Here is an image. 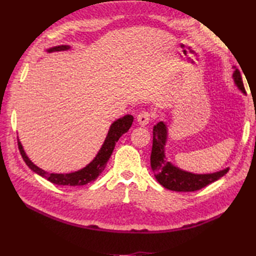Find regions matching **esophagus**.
Wrapping results in <instances>:
<instances>
[{
    "label": "esophagus",
    "mask_w": 256,
    "mask_h": 256,
    "mask_svg": "<svg viewBox=\"0 0 256 256\" xmlns=\"http://www.w3.org/2000/svg\"><path fill=\"white\" fill-rule=\"evenodd\" d=\"M152 116L148 112H142L138 116V122L140 125H148L150 121Z\"/></svg>",
    "instance_id": "obj_1"
}]
</instances>
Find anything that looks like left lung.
<instances>
[{"mask_svg":"<svg viewBox=\"0 0 256 256\" xmlns=\"http://www.w3.org/2000/svg\"><path fill=\"white\" fill-rule=\"evenodd\" d=\"M236 86L246 94L241 74L238 69L233 72ZM167 128L164 122L157 123L153 128V148L150 154V166L154 176L162 187L174 192H196L218 180L229 172V168L212 174H192L174 166L165 157Z\"/></svg>","mask_w":256,"mask_h":256,"instance_id":"8db88e82","label":"left lung"}]
</instances>
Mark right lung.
Returning a JSON list of instances; mask_svg holds the SVG:
<instances>
[{
	"label": "right lung",
	"instance_id": "1",
	"mask_svg": "<svg viewBox=\"0 0 256 256\" xmlns=\"http://www.w3.org/2000/svg\"><path fill=\"white\" fill-rule=\"evenodd\" d=\"M70 46L67 45H62V46H56L52 47L50 50H48V52H62V50H68ZM134 118L132 116H125L121 118H118L116 121H114L110 130H108V133L104 143H103L102 148H100L99 153L96 154L94 157V160H92L89 165H86L82 170H80L78 172H70V174H50L47 172L45 170H42V168L37 167L34 162H32V160L27 157L25 154V152L23 150V146H22L18 138V150L20 153L23 157L24 162H26V165L28 166L32 172H35L38 175H40L42 177L46 178L47 180H50V182L59 184V186H84V184H86L89 182H94L96 179L101 175V172L104 170V168L108 164V158L111 157L112 152L116 148V143L118 140V138L122 136L124 133H126L128 131V128H131V125L133 123Z\"/></svg>",
	"mask_w": 256,
	"mask_h": 256
}]
</instances>
